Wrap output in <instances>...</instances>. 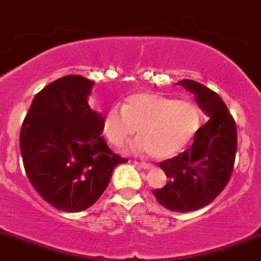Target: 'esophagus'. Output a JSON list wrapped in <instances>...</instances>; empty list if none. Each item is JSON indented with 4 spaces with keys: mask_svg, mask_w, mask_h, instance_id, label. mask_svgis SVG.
Masks as SVG:
<instances>
[{
    "mask_svg": "<svg viewBox=\"0 0 261 261\" xmlns=\"http://www.w3.org/2000/svg\"><path fill=\"white\" fill-rule=\"evenodd\" d=\"M134 163H136L137 166H139L141 168H144V170H148V168L152 167V165H149V163H146V162H138V161H134Z\"/></svg>",
    "mask_w": 261,
    "mask_h": 261,
    "instance_id": "esophagus-1",
    "label": "esophagus"
}]
</instances>
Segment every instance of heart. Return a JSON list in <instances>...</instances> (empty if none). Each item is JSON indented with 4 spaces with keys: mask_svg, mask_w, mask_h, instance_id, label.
<instances>
[{
    "mask_svg": "<svg viewBox=\"0 0 261 261\" xmlns=\"http://www.w3.org/2000/svg\"><path fill=\"white\" fill-rule=\"evenodd\" d=\"M202 115L195 103L154 93H137L125 99L122 108L113 106L103 119V132L115 147H122L138 129L137 150L157 160L178 154L197 136Z\"/></svg>",
    "mask_w": 261,
    "mask_h": 261,
    "instance_id": "b5f03b06",
    "label": "heart"
}]
</instances>
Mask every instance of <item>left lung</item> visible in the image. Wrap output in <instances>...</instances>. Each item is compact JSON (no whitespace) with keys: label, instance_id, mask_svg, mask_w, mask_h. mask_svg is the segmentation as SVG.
<instances>
[{"label":"left lung","instance_id":"1","mask_svg":"<svg viewBox=\"0 0 261 261\" xmlns=\"http://www.w3.org/2000/svg\"><path fill=\"white\" fill-rule=\"evenodd\" d=\"M177 85L195 95L210 119L200 128L190 148L158 163L168 182L152 193L167 210L189 212L205 207L226 187L233 171L238 133L235 119L214 90L190 79Z\"/></svg>","mask_w":261,"mask_h":261}]
</instances>
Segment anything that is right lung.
Instances as JSON below:
<instances>
[{
  "mask_svg": "<svg viewBox=\"0 0 261 261\" xmlns=\"http://www.w3.org/2000/svg\"><path fill=\"white\" fill-rule=\"evenodd\" d=\"M93 84L80 75L50 83L35 95L21 127L26 174L37 193L61 211L94 205L115 166L128 162L101 137L104 118L88 104Z\"/></svg>",
  "mask_w": 261,
  "mask_h": 261,
  "instance_id": "1",
  "label": "right lung"
}]
</instances>
